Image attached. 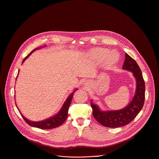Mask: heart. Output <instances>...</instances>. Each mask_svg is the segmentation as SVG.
Masks as SVG:
<instances>
[{
	"mask_svg": "<svg viewBox=\"0 0 159 159\" xmlns=\"http://www.w3.org/2000/svg\"><path fill=\"white\" fill-rule=\"evenodd\" d=\"M89 56L96 61L103 60L104 64L107 68H111L115 65L119 61V53L115 50L108 51L105 48H93L89 52Z\"/></svg>",
	"mask_w": 159,
	"mask_h": 159,
	"instance_id": "b5f03b06",
	"label": "heart"
}]
</instances>
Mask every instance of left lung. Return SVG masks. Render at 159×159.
Instances as JSON below:
<instances>
[{
  "mask_svg": "<svg viewBox=\"0 0 159 159\" xmlns=\"http://www.w3.org/2000/svg\"><path fill=\"white\" fill-rule=\"evenodd\" d=\"M123 69L132 72L137 82L134 95L131 102L119 110L102 111L91 101L94 117L106 127L118 128L129 124L138 115L144 104L145 85L142 71L137 63L127 53L125 54Z\"/></svg>",
  "mask_w": 159,
  "mask_h": 159,
  "instance_id": "obj_1",
  "label": "left lung"
}]
</instances>
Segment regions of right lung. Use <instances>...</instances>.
<instances>
[{"label":"right lung","mask_w":159,"mask_h":159,"mask_svg":"<svg viewBox=\"0 0 159 159\" xmlns=\"http://www.w3.org/2000/svg\"><path fill=\"white\" fill-rule=\"evenodd\" d=\"M41 48H42V47H39V48H37L36 49H34L25 58V59L23 60V61H22V63H23L25 62V61L31 55L32 53H33L34 51H36L38 49ZM17 76H18V74H17ZM17 77H16V79H17ZM77 90V89H75L74 91L72 93H71L69 96V97L66 98V99L65 100V102L62 105L60 110L58 111L57 114H56L53 116H52L47 120L39 121H30V120L26 119L23 115L21 114V113H20V115L22 116V118H23V119L25 120V121L29 125H30L33 127H35V128H40V129H52V128H57V127L60 126L61 125H62L65 121V120L68 116V111H69V108L70 104L71 103L72 97L74 96V93ZM16 106H17V105H16Z\"/></svg>","instance_id":"1"}]
</instances>
